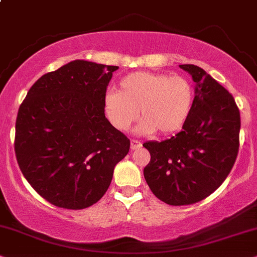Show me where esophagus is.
Segmentation results:
<instances>
[{
    "label": "esophagus",
    "instance_id": "1",
    "mask_svg": "<svg viewBox=\"0 0 257 257\" xmlns=\"http://www.w3.org/2000/svg\"><path fill=\"white\" fill-rule=\"evenodd\" d=\"M142 147V144L140 141H136V140H132L131 141V149L132 151H135V149H139Z\"/></svg>",
    "mask_w": 257,
    "mask_h": 257
}]
</instances>
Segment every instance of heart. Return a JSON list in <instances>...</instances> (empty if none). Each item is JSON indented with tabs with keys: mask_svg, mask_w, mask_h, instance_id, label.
I'll list each match as a JSON object with an SVG mask.
<instances>
[{
	"mask_svg": "<svg viewBox=\"0 0 257 257\" xmlns=\"http://www.w3.org/2000/svg\"><path fill=\"white\" fill-rule=\"evenodd\" d=\"M193 87L186 78L167 73L134 72L119 80V91L110 90L103 100L104 113L113 128L125 132L139 111L136 132L170 135L180 131L191 113Z\"/></svg>",
	"mask_w": 257,
	"mask_h": 257,
	"instance_id": "1",
	"label": "heart"
}]
</instances>
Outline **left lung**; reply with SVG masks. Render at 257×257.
I'll return each mask as SVG.
<instances>
[{
	"mask_svg": "<svg viewBox=\"0 0 257 257\" xmlns=\"http://www.w3.org/2000/svg\"><path fill=\"white\" fill-rule=\"evenodd\" d=\"M194 82V99L183 131L164 141H147L151 161L145 179L170 205H190L218 188L235 164L241 118L235 99L199 66L179 65Z\"/></svg>",
	"mask_w": 257,
	"mask_h": 257,
	"instance_id": "1",
	"label": "left lung"
}]
</instances>
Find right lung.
<instances>
[{"mask_svg":"<svg viewBox=\"0 0 257 257\" xmlns=\"http://www.w3.org/2000/svg\"><path fill=\"white\" fill-rule=\"evenodd\" d=\"M118 66L73 60L39 78L15 124V154L32 187L53 205L80 210L104 196L131 141L105 117Z\"/></svg>","mask_w":257,"mask_h":257,"instance_id":"obj_1","label":"right lung"}]
</instances>
